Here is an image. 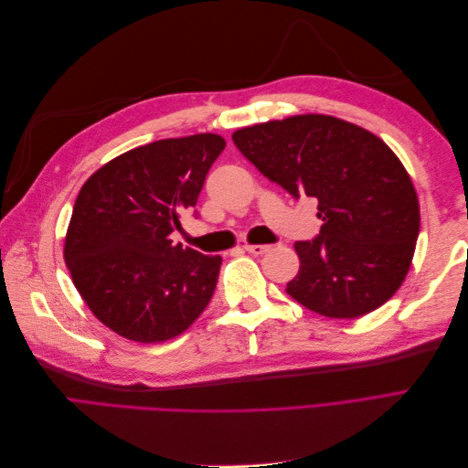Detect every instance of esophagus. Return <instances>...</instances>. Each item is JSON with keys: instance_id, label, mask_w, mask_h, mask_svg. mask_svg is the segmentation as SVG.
Returning a JSON list of instances; mask_svg holds the SVG:
<instances>
[{"instance_id": "34e87169", "label": "esophagus", "mask_w": 468, "mask_h": 468, "mask_svg": "<svg viewBox=\"0 0 468 468\" xmlns=\"http://www.w3.org/2000/svg\"><path fill=\"white\" fill-rule=\"evenodd\" d=\"M244 250L248 253H253V256H263V253H267L269 250H271V246H265V244H246Z\"/></svg>"}]
</instances>
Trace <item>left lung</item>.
<instances>
[{
  "label": "left lung",
  "mask_w": 468,
  "mask_h": 468,
  "mask_svg": "<svg viewBox=\"0 0 468 468\" xmlns=\"http://www.w3.org/2000/svg\"><path fill=\"white\" fill-rule=\"evenodd\" d=\"M234 144L294 199L318 201L320 234L296 242V303L328 318H359L400 289L420 234V203L396 154L373 133L330 115L246 126Z\"/></svg>",
  "instance_id": "1"
}]
</instances>
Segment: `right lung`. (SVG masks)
<instances>
[{
    "label": "right lung",
    "instance_id": "1",
    "mask_svg": "<svg viewBox=\"0 0 468 468\" xmlns=\"http://www.w3.org/2000/svg\"><path fill=\"white\" fill-rule=\"evenodd\" d=\"M226 143L165 138L124 152L83 183L66 232L74 285L107 328L140 344L186 332L212 299L220 256L174 244Z\"/></svg>",
    "mask_w": 468,
    "mask_h": 468
}]
</instances>
